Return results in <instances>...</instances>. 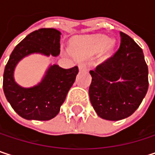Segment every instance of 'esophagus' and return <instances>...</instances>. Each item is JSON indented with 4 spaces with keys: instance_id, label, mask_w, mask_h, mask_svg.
Wrapping results in <instances>:
<instances>
[{
    "instance_id": "1",
    "label": "esophagus",
    "mask_w": 155,
    "mask_h": 155,
    "mask_svg": "<svg viewBox=\"0 0 155 155\" xmlns=\"http://www.w3.org/2000/svg\"><path fill=\"white\" fill-rule=\"evenodd\" d=\"M78 67H79V70L80 71H87V69H88L87 64L85 63H80L78 64Z\"/></svg>"
}]
</instances>
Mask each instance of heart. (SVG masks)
Returning <instances> with one entry per match:
<instances>
[{"instance_id": "b5f03b06", "label": "heart", "mask_w": 155, "mask_h": 155, "mask_svg": "<svg viewBox=\"0 0 155 155\" xmlns=\"http://www.w3.org/2000/svg\"><path fill=\"white\" fill-rule=\"evenodd\" d=\"M115 41L108 39L106 36H80L75 38L72 42L74 54L78 56H83L89 54L97 53L102 49L104 53H108L113 49ZM67 54H72L70 50H65Z\"/></svg>"}]
</instances>
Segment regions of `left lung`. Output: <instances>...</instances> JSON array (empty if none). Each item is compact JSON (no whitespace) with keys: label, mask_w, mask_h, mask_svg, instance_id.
I'll list each match as a JSON object with an SVG mask.
<instances>
[{"label":"left lung","mask_w":155,"mask_h":155,"mask_svg":"<svg viewBox=\"0 0 155 155\" xmlns=\"http://www.w3.org/2000/svg\"><path fill=\"white\" fill-rule=\"evenodd\" d=\"M121 43L113 56L90 71V100L98 116L117 121L131 116L148 90V67L141 47L120 32Z\"/></svg>","instance_id":"1"}]
</instances>
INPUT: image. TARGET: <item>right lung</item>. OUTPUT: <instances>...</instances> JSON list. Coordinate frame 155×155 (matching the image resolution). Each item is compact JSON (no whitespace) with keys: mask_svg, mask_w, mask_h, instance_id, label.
Returning a JSON list of instances; mask_svg holds the SVG:
<instances>
[{"mask_svg":"<svg viewBox=\"0 0 155 155\" xmlns=\"http://www.w3.org/2000/svg\"><path fill=\"white\" fill-rule=\"evenodd\" d=\"M61 32L55 28H40L28 34L12 51L3 74V91L16 112L28 120H50L60 111L77 75L78 67L64 69L57 64L48 67L37 85L24 88L14 79L20 60L32 54L57 56L60 54Z\"/></svg>","mask_w":155,"mask_h":155,"instance_id":"right-lung-1","label":"right lung"}]
</instances>
